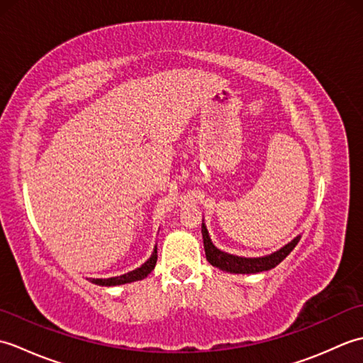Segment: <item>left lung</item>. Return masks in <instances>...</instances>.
Segmentation results:
<instances>
[{"instance_id": "obj_1", "label": "left lung", "mask_w": 363, "mask_h": 363, "mask_svg": "<svg viewBox=\"0 0 363 363\" xmlns=\"http://www.w3.org/2000/svg\"><path fill=\"white\" fill-rule=\"evenodd\" d=\"M201 233H203L206 259L209 260V264L223 269V272L235 273V274H251V273L268 272V269L279 265L281 262L289 256L301 238L299 235L295 237L290 243L282 246L281 250H277L276 252L268 254V256H264V257H240V256H234V254L218 250L217 246L212 243L204 223L201 225Z\"/></svg>"}]
</instances>
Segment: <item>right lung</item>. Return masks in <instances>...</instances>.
Returning <instances> with one entry per match:
<instances>
[{"instance_id":"right-lung-1","label":"right lung","mask_w":363,"mask_h":363,"mask_svg":"<svg viewBox=\"0 0 363 363\" xmlns=\"http://www.w3.org/2000/svg\"><path fill=\"white\" fill-rule=\"evenodd\" d=\"M156 262H157V248H154L151 257L146 260L142 267L133 269V272L125 273L121 276H115V277H107V279H90V281L96 285H104V287H112V285H121V284L142 281L152 272L154 267H156Z\"/></svg>"}]
</instances>
